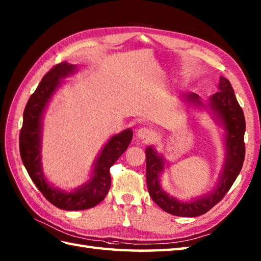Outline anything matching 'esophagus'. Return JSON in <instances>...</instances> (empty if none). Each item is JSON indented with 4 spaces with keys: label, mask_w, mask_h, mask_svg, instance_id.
Here are the masks:
<instances>
[{
    "label": "esophagus",
    "mask_w": 261,
    "mask_h": 261,
    "mask_svg": "<svg viewBox=\"0 0 261 261\" xmlns=\"http://www.w3.org/2000/svg\"><path fill=\"white\" fill-rule=\"evenodd\" d=\"M137 136L140 138L141 140H150L151 138H152V136H153V132L150 130V129H148V127H141V129H139L138 130V132H137Z\"/></svg>",
    "instance_id": "esophagus-1"
}]
</instances>
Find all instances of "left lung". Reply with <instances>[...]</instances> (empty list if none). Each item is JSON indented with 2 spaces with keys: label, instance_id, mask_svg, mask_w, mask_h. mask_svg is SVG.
<instances>
[{
  "label": "left lung",
  "instance_id": "8db88e82",
  "mask_svg": "<svg viewBox=\"0 0 261 261\" xmlns=\"http://www.w3.org/2000/svg\"><path fill=\"white\" fill-rule=\"evenodd\" d=\"M186 99L196 105H202L197 94H187ZM210 108L222 120L226 131V159L218 187L208 195L197 198L191 203L180 202L169 196L162 190L159 184V174L164 169L163 158L158 156L151 147L146 149V178L149 195L159 207L169 214L192 218L208 212L229 192L242 168L246 154L245 114L237 101L231 83L224 77H220L219 91L210 97Z\"/></svg>",
  "mask_w": 261,
  "mask_h": 261
}]
</instances>
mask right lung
Returning a JSON list of instances; mask_svg holds the SVG:
<instances>
[{
    "instance_id": "1",
    "label": "right lung",
    "mask_w": 261,
    "mask_h": 261,
    "mask_svg": "<svg viewBox=\"0 0 261 261\" xmlns=\"http://www.w3.org/2000/svg\"><path fill=\"white\" fill-rule=\"evenodd\" d=\"M75 69L76 66L63 62L54 66L42 77L37 90L28 99L19 139L21 159L30 178L46 199L56 207L66 211L87 210L103 201L111 187V166L126 150L134 136L127 129L111 138L96 160L93 177L75 192L58 191L48 184L40 164L41 116L54 92L62 83L60 80L74 73Z\"/></svg>"
}]
</instances>
